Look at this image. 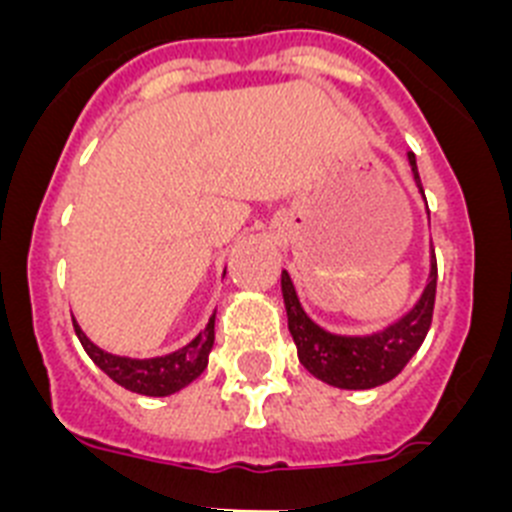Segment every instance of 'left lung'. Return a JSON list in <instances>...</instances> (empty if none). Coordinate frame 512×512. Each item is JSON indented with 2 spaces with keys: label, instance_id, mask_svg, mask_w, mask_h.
<instances>
[{
  "label": "left lung",
  "instance_id": "1",
  "mask_svg": "<svg viewBox=\"0 0 512 512\" xmlns=\"http://www.w3.org/2000/svg\"><path fill=\"white\" fill-rule=\"evenodd\" d=\"M408 161L415 184L423 194L415 153H408ZM425 207H428V202H425ZM436 279V256H431L428 284H425L423 295L415 302L413 310L405 312L400 320H395L384 330H377L372 336H336V333L320 328L318 323H312L310 315L302 310L295 284H292L287 271H282L287 325L292 338H295L300 364L312 377H318L320 382L338 387V390H372V387L395 379L428 336L433 320V302H436Z\"/></svg>",
  "mask_w": 512,
  "mask_h": 512
}]
</instances>
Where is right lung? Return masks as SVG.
Returning a JSON list of instances; mask_svg holds the SVG:
<instances>
[{"label": "right lung", "instance_id": "1", "mask_svg": "<svg viewBox=\"0 0 512 512\" xmlns=\"http://www.w3.org/2000/svg\"><path fill=\"white\" fill-rule=\"evenodd\" d=\"M74 330L84 351L89 354V359L112 382H117L130 392H138V395L166 397L184 390L187 384H192L207 369V359H210L212 343H215V315L205 325V330H200L187 346L174 351V354L153 356V359H130V356L107 354L97 343L89 341L87 333L79 328L76 320Z\"/></svg>", "mask_w": 512, "mask_h": 512}]
</instances>
